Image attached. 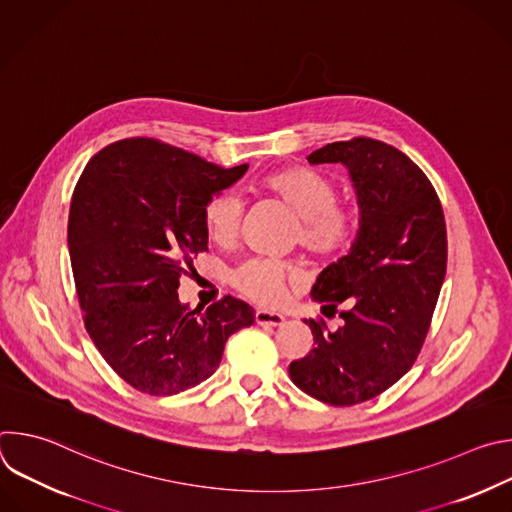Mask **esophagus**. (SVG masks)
I'll use <instances>...</instances> for the list:
<instances>
[{
  "mask_svg": "<svg viewBox=\"0 0 512 512\" xmlns=\"http://www.w3.org/2000/svg\"><path fill=\"white\" fill-rule=\"evenodd\" d=\"M255 320L261 326H281L285 322V318L277 312H269V310H257L255 312Z\"/></svg>",
  "mask_w": 512,
  "mask_h": 512,
  "instance_id": "esophagus-1",
  "label": "esophagus"
}]
</instances>
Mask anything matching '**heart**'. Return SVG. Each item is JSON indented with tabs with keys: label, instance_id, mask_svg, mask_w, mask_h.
<instances>
[{
	"label": "heart",
	"instance_id": "heart-1",
	"mask_svg": "<svg viewBox=\"0 0 512 512\" xmlns=\"http://www.w3.org/2000/svg\"><path fill=\"white\" fill-rule=\"evenodd\" d=\"M263 188L285 204L298 218L294 239L316 257L332 259L344 253L356 235L358 214L338 202L336 184L310 168H289L263 180ZM243 202L233 192H218L202 208L204 231L221 247L235 243L239 235ZM302 277L298 265L255 257L233 271V285L259 304H277L287 285Z\"/></svg>",
	"mask_w": 512,
	"mask_h": 512
}]
</instances>
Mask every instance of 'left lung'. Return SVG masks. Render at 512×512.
I'll return each instance as SVG.
<instances>
[{
    "mask_svg": "<svg viewBox=\"0 0 512 512\" xmlns=\"http://www.w3.org/2000/svg\"><path fill=\"white\" fill-rule=\"evenodd\" d=\"M308 162L346 166L360 218L348 255L318 275L310 294L322 310L344 302V322L328 330L304 320L314 348L289 364V377L310 397L346 407L381 395L413 367L446 277V221L427 176L393 145L354 137Z\"/></svg>",
    "mask_w": 512,
    "mask_h": 512,
    "instance_id": "left-lung-1",
    "label": "left lung"
}]
</instances>
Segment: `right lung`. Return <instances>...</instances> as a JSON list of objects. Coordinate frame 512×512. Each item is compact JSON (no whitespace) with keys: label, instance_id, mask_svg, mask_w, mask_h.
<instances>
[{"label":"right lung","instance_id":"1","mask_svg":"<svg viewBox=\"0 0 512 512\" xmlns=\"http://www.w3.org/2000/svg\"><path fill=\"white\" fill-rule=\"evenodd\" d=\"M247 168L133 137L101 150L72 192L68 253L85 328L141 393L196 387L218 369L229 336L255 322V310L231 296L204 312L178 298L184 263L208 249L204 204Z\"/></svg>","mask_w":512,"mask_h":512}]
</instances>
